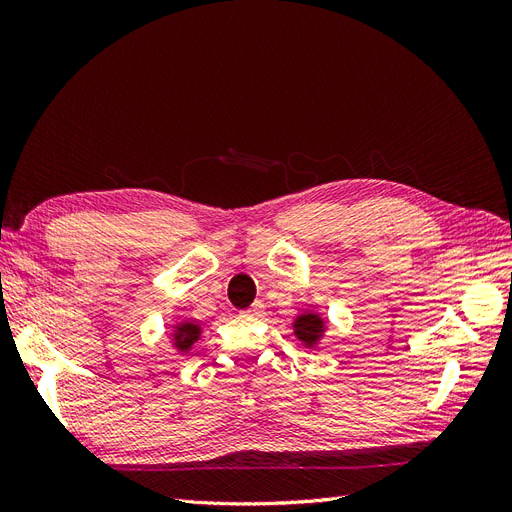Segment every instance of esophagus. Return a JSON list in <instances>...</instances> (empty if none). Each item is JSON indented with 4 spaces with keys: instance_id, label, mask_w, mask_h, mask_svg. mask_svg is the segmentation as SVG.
I'll use <instances>...</instances> for the list:
<instances>
[{
    "instance_id": "34e87169",
    "label": "esophagus",
    "mask_w": 512,
    "mask_h": 512,
    "mask_svg": "<svg viewBox=\"0 0 512 512\" xmlns=\"http://www.w3.org/2000/svg\"><path fill=\"white\" fill-rule=\"evenodd\" d=\"M262 312H265V303L262 301H256L250 309H245V316H254V318H258V316H262Z\"/></svg>"
}]
</instances>
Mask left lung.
<instances>
[{"label":"left lung","instance_id":"obj_1","mask_svg":"<svg viewBox=\"0 0 512 512\" xmlns=\"http://www.w3.org/2000/svg\"><path fill=\"white\" fill-rule=\"evenodd\" d=\"M327 329H329L327 320H324L318 312H314V309H307V312L299 314L292 322V333L305 348H316L320 344V339L324 337V333H327Z\"/></svg>","mask_w":512,"mask_h":512}]
</instances>
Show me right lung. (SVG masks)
Returning a JSON list of instances; mask_svg holds the SVG:
<instances>
[{
    "label": "right lung",
    "instance_id": "add662e5",
    "mask_svg": "<svg viewBox=\"0 0 512 512\" xmlns=\"http://www.w3.org/2000/svg\"><path fill=\"white\" fill-rule=\"evenodd\" d=\"M170 346H173L179 354H188L192 346L198 342L200 335H203V327L196 320H179L170 329Z\"/></svg>",
    "mask_w": 512,
    "mask_h": 512
}]
</instances>
